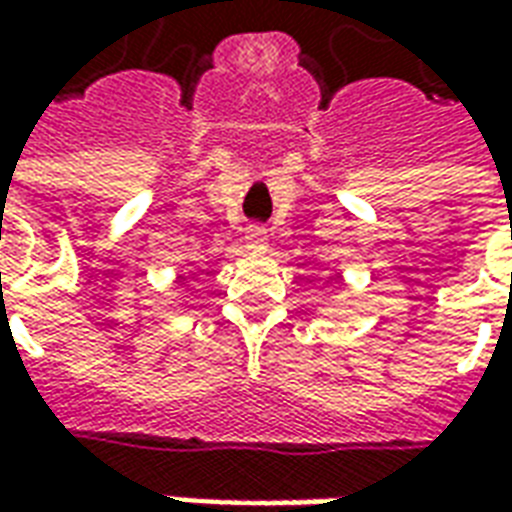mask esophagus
Segmentation results:
<instances>
[{
    "instance_id": "34e87169",
    "label": "esophagus",
    "mask_w": 512,
    "mask_h": 512,
    "mask_svg": "<svg viewBox=\"0 0 512 512\" xmlns=\"http://www.w3.org/2000/svg\"><path fill=\"white\" fill-rule=\"evenodd\" d=\"M244 244L249 252H266V246H268L266 230H263V227H257V224L255 227H249L244 235Z\"/></svg>"
}]
</instances>
